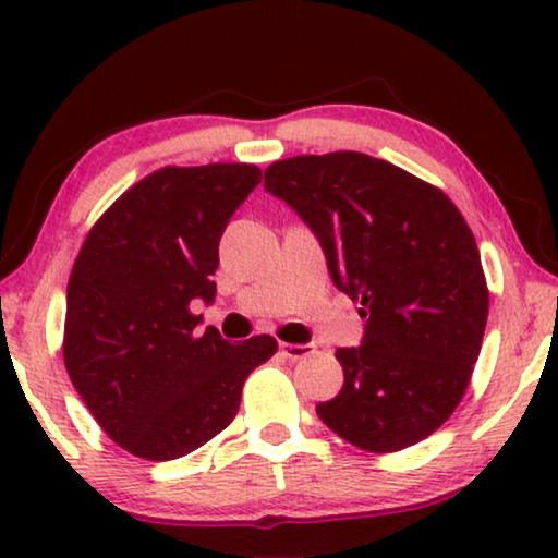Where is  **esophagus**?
I'll use <instances>...</instances> for the list:
<instances>
[{
  "label": "esophagus",
  "mask_w": 558,
  "mask_h": 558,
  "mask_svg": "<svg viewBox=\"0 0 558 558\" xmlns=\"http://www.w3.org/2000/svg\"><path fill=\"white\" fill-rule=\"evenodd\" d=\"M281 355L289 357V361H302V357H307L315 353V348L312 345H294V342H281Z\"/></svg>",
  "instance_id": "1"
}]
</instances>
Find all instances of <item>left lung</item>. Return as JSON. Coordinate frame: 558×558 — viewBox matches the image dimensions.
Instances as JSON below:
<instances>
[{"label":"left lung","mask_w":558,"mask_h":558,"mask_svg":"<svg viewBox=\"0 0 558 558\" xmlns=\"http://www.w3.org/2000/svg\"><path fill=\"white\" fill-rule=\"evenodd\" d=\"M264 187L315 231L365 317L363 345L335 353L345 384L317 416L365 452L426 439L468 391L490 307L468 220L439 187L361 151L279 159Z\"/></svg>","instance_id":"left-lung-1"}]
</instances>
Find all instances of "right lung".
Wrapping results in <instances>:
<instances>
[{
	"label": "right lung",
	"instance_id": "right-lung-1",
	"mask_svg": "<svg viewBox=\"0 0 558 558\" xmlns=\"http://www.w3.org/2000/svg\"><path fill=\"white\" fill-rule=\"evenodd\" d=\"M262 182L243 162L162 167L96 220L65 296L63 361L98 426L142 460H178L233 422L271 335L197 332L190 302L216 296L218 243Z\"/></svg>",
	"mask_w": 558,
	"mask_h": 558
}]
</instances>
